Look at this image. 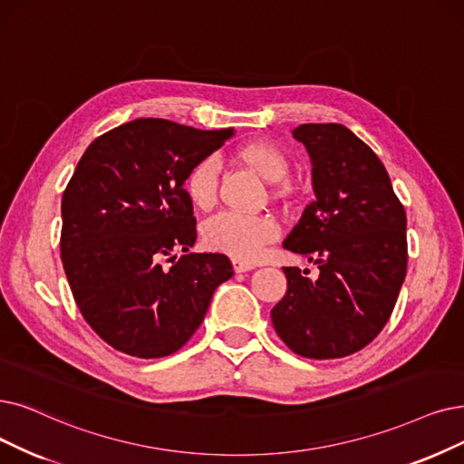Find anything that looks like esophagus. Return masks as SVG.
Masks as SVG:
<instances>
[{"label":"esophagus","instance_id":"esophagus-1","mask_svg":"<svg viewBox=\"0 0 464 464\" xmlns=\"http://www.w3.org/2000/svg\"><path fill=\"white\" fill-rule=\"evenodd\" d=\"M232 266H234V270H236L237 274H242V272H249V270H253V268H255V265H253V263L242 261V258H234V261H232Z\"/></svg>","mask_w":464,"mask_h":464}]
</instances>
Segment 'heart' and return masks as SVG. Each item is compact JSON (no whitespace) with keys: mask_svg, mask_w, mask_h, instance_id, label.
I'll use <instances>...</instances> for the list:
<instances>
[{"mask_svg":"<svg viewBox=\"0 0 464 464\" xmlns=\"http://www.w3.org/2000/svg\"><path fill=\"white\" fill-rule=\"evenodd\" d=\"M234 158L253 173L268 182L282 180L289 171V158L284 148L270 140H251L236 148ZM218 188V163L215 158H203L187 177V192L199 209L211 208ZM277 194H289L287 187H277ZM280 236V227L268 215H246L236 211H218L206 218L201 237L213 251L227 253L234 258L255 261L265 246Z\"/></svg>","mask_w":464,"mask_h":464,"instance_id":"b5f03b06","label":"heart"}]
</instances>
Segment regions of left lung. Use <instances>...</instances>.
<instances>
[{"label": "left lung", "mask_w": 464, "mask_h": 464, "mask_svg": "<svg viewBox=\"0 0 464 464\" xmlns=\"http://www.w3.org/2000/svg\"><path fill=\"white\" fill-rule=\"evenodd\" d=\"M312 158L316 198L284 247L316 261V280L284 266L287 291L272 324L287 348L335 360L372 343L394 310L407 270L405 209L382 161L341 123L293 131Z\"/></svg>", "instance_id": "left-lung-1"}]
</instances>
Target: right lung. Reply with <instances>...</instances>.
I'll return each instance as SVG.
<instances>
[{
    "label": "right lung",
    "mask_w": 464,
    "mask_h": 464,
    "mask_svg": "<svg viewBox=\"0 0 464 464\" xmlns=\"http://www.w3.org/2000/svg\"><path fill=\"white\" fill-rule=\"evenodd\" d=\"M232 133L133 120L92 140L66 184L61 256L73 301L123 354L150 360L182 348L217 285L234 276L227 255L187 253L198 232L184 188L194 165ZM179 248L185 255L175 262Z\"/></svg>",
    "instance_id": "right-lung-1"
}]
</instances>
